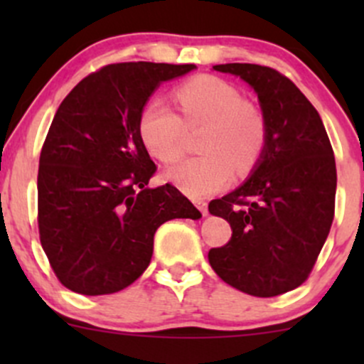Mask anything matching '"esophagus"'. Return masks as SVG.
<instances>
[{"mask_svg":"<svg viewBox=\"0 0 364 364\" xmlns=\"http://www.w3.org/2000/svg\"><path fill=\"white\" fill-rule=\"evenodd\" d=\"M193 204L197 205V209H199V211L203 213L204 216L208 215V203H205V200H200V199H197V200H193Z\"/></svg>","mask_w":364,"mask_h":364,"instance_id":"34e87169","label":"esophagus"}]
</instances>
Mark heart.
Masks as SVG:
<instances>
[{
    "mask_svg": "<svg viewBox=\"0 0 364 364\" xmlns=\"http://www.w3.org/2000/svg\"><path fill=\"white\" fill-rule=\"evenodd\" d=\"M178 111L164 98H153L139 117V134L146 149L164 164L183 155L186 128L204 127L199 141L203 156L168 168L165 178L183 193L203 199L230 185L234 168L247 174L266 146V119L240 90L215 75H197L176 87Z\"/></svg>",
    "mask_w": 364,
    "mask_h": 364,
    "instance_id": "obj_1",
    "label": "heart"
}]
</instances>
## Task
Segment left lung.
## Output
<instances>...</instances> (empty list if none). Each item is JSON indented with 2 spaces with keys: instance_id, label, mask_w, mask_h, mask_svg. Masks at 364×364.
Listing matches in <instances>:
<instances>
[{
  "instance_id": "8db88e82",
  "label": "left lung",
  "mask_w": 364,
  "mask_h": 364,
  "mask_svg": "<svg viewBox=\"0 0 364 364\" xmlns=\"http://www.w3.org/2000/svg\"><path fill=\"white\" fill-rule=\"evenodd\" d=\"M253 87L266 119V146L252 176L209 203L232 237L208 259L230 287L273 297L299 287L314 269L335 216L336 165L321 116L280 72L252 63L215 65Z\"/></svg>"
}]
</instances>
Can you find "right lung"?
Listing matches in <instances>:
<instances>
[{
    "mask_svg": "<svg viewBox=\"0 0 364 364\" xmlns=\"http://www.w3.org/2000/svg\"><path fill=\"white\" fill-rule=\"evenodd\" d=\"M196 65L114 63L67 95L40 153V243L58 280L102 296L134 284L151 262L156 229L200 211L176 186L149 188L156 165L139 134L153 91Z\"/></svg>",
    "mask_w": 364,
    "mask_h": 364,
    "instance_id": "obj_1",
    "label": "right lung"
}]
</instances>
